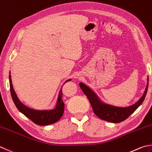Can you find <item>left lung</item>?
<instances>
[{
	"mask_svg": "<svg viewBox=\"0 0 152 152\" xmlns=\"http://www.w3.org/2000/svg\"><path fill=\"white\" fill-rule=\"evenodd\" d=\"M148 82L149 78L148 76L147 85L142 96L134 104L126 107H116V106L104 102L99 98L95 92H94L89 87L83 83H80L79 87H81L83 92L87 96L89 101L92 106L94 113L99 118L107 122L119 123L128 118L142 104L148 92Z\"/></svg>",
	"mask_w": 152,
	"mask_h": 152,
	"instance_id": "8db88e82",
	"label": "left lung"
}]
</instances>
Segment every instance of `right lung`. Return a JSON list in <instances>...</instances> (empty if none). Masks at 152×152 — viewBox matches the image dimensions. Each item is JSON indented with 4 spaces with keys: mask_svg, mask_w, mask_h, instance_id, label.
Instances as JSON below:
<instances>
[{
    "mask_svg": "<svg viewBox=\"0 0 152 152\" xmlns=\"http://www.w3.org/2000/svg\"><path fill=\"white\" fill-rule=\"evenodd\" d=\"M71 81V79H67L64 85L68 81ZM9 82L11 96L14 104L18 110L25 115L35 124L39 126H45L53 124L58 122L61 118L64 113V102L62 100V87L60 88L56 104L53 109L51 110H36L31 108L24 105L20 101L13 88L12 79H11L10 71L9 72Z\"/></svg>",
    "mask_w": 152,
    "mask_h": 152,
    "instance_id": "1",
    "label": "right lung"
}]
</instances>
